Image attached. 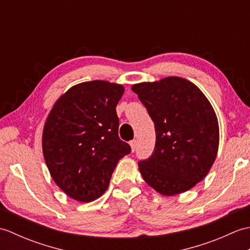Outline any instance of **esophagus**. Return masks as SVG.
Instances as JSON below:
<instances>
[{"instance_id": "1", "label": "esophagus", "mask_w": 250, "mask_h": 250, "mask_svg": "<svg viewBox=\"0 0 250 250\" xmlns=\"http://www.w3.org/2000/svg\"><path fill=\"white\" fill-rule=\"evenodd\" d=\"M130 146H131L132 151H135V150H136V147H137V142H136L135 140L131 141V142H130Z\"/></svg>"}]
</instances>
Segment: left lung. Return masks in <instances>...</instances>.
Here are the masks:
<instances>
[{
  "label": "left lung",
  "mask_w": 250,
  "mask_h": 250,
  "mask_svg": "<svg viewBox=\"0 0 250 250\" xmlns=\"http://www.w3.org/2000/svg\"><path fill=\"white\" fill-rule=\"evenodd\" d=\"M155 124L156 146L139 169L162 195L186 192L213 167L219 147V125L210 102L188 79L168 76L132 86Z\"/></svg>",
  "instance_id": "8db88e82"
}]
</instances>
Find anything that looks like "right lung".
Listing matches in <instances>:
<instances>
[{"instance_id":"add662e5","label":"right lung","mask_w":250,"mask_h":250,"mask_svg":"<svg viewBox=\"0 0 250 250\" xmlns=\"http://www.w3.org/2000/svg\"><path fill=\"white\" fill-rule=\"evenodd\" d=\"M120 83H77L56 101L47 116L42 147L50 176L73 200L88 203L108 188L114 169L131 147L118 136L116 106Z\"/></svg>"}]
</instances>
